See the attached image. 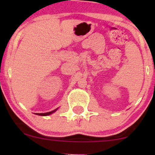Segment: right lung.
<instances>
[{
	"label": "right lung",
	"instance_id": "add662e5",
	"mask_svg": "<svg viewBox=\"0 0 155 155\" xmlns=\"http://www.w3.org/2000/svg\"><path fill=\"white\" fill-rule=\"evenodd\" d=\"M57 110H58V108H57L56 109H55V110H54V111H50V112H47V113H43V114H37V115H39V116H48V115H51V114H52L53 113H54V112H56Z\"/></svg>",
	"mask_w": 155,
	"mask_h": 155
}]
</instances>
